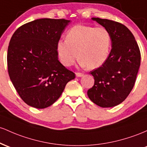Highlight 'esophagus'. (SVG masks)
Wrapping results in <instances>:
<instances>
[{"label":"esophagus","mask_w":147,"mask_h":147,"mask_svg":"<svg viewBox=\"0 0 147 147\" xmlns=\"http://www.w3.org/2000/svg\"><path fill=\"white\" fill-rule=\"evenodd\" d=\"M76 75L77 77H82L83 76V74L82 73H76Z\"/></svg>","instance_id":"34e87169"}]
</instances>
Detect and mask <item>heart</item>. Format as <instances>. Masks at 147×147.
<instances>
[{
    "label": "heart",
    "instance_id": "b5f03b06",
    "mask_svg": "<svg viewBox=\"0 0 147 147\" xmlns=\"http://www.w3.org/2000/svg\"><path fill=\"white\" fill-rule=\"evenodd\" d=\"M111 44V34L105 28L77 25L68 31L67 39L57 42V53L66 67L73 65L78 55L80 66L94 69L108 58Z\"/></svg>",
    "mask_w": 147,
    "mask_h": 147
}]
</instances>
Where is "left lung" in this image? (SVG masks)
<instances>
[{
	"label": "left lung",
	"mask_w": 147,
	"mask_h": 147,
	"mask_svg": "<svg viewBox=\"0 0 147 147\" xmlns=\"http://www.w3.org/2000/svg\"><path fill=\"white\" fill-rule=\"evenodd\" d=\"M92 19L109 30L112 49L105 63L90 71L94 85L87 96L98 106L111 108L122 103L133 90L140 66V51L134 36L124 25L100 18Z\"/></svg>",
	"instance_id": "1"
}]
</instances>
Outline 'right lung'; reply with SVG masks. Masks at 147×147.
Instances as JSON below:
<instances>
[{"label": "right lung", "mask_w": 147, "mask_h": 147, "mask_svg": "<svg viewBox=\"0 0 147 147\" xmlns=\"http://www.w3.org/2000/svg\"><path fill=\"white\" fill-rule=\"evenodd\" d=\"M70 20L39 19L19 27L7 50L9 78L26 104L42 109L60 98L75 74L58 60L57 44Z\"/></svg>", "instance_id": "obj_1"}]
</instances>
